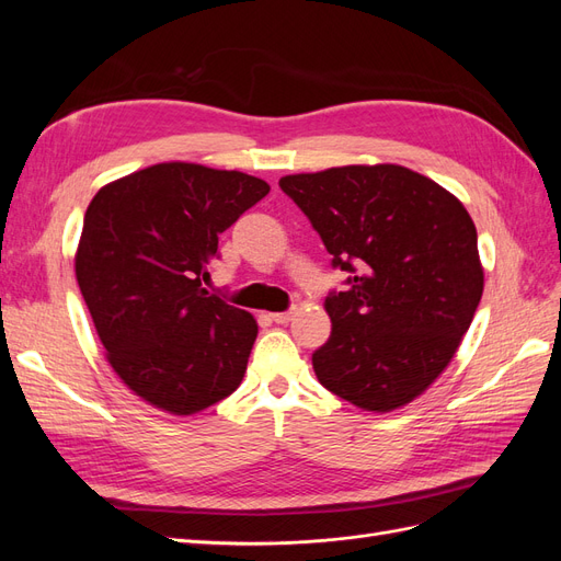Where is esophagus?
Listing matches in <instances>:
<instances>
[{"label":"esophagus","mask_w":561,"mask_h":561,"mask_svg":"<svg viewBox=\"0 0 561 561\" xmlns=\"http://www.w3.org/2000/svg\"><path fill=\"white\" fill-rule=\"evenodd\" d=\"M268 318L274 320V322H278V325H285V322H290V320L295 318V313H293V311H285V313H271Z\"/></svg>","instance_id":"obj_1"}]
</instances>
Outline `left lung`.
I'll use <instances>...</instances> for the list:
<instances>
[{
	"label": "left lung",
	"instance_id": "obj_1",
	"mask_svg": "<svg viewBox=\"0 0 561 561\" xmlns=\"http://www.w3.org/2000/svg\"><path fill=\"white\" fill-rule=\"evenodd\" d=\"M348 271L330 293L328 344L313 353L318 381L367 412L419 398L451 363L484 290L478 231L463 203L396 163L342 165L280 178Z\"/></svg>",
	"mask_w": 561,
	"mask_h": 561
}]
</instances>
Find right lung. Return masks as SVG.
I'll use <instances>...</instances> for the list:
<instances>
[{
    "label": "right lung",
    "mask_w": 561,
    "mask_h": 561,
    "mask_svg": "<svg viewBox=\"0 0 561 561\" xmlns=\"http://www.w3.org/2000/svg\"><path fill=\"white\" fill-rule=\"evenodd\" d=\"M271 186L239 171L157 163L100 190L75 254L79 290L135 396L190 416L241 386L257 320L201 287L217 239Z\"/></svg>",
    "instance_id": "right-lung-1"
}]
</instances>
